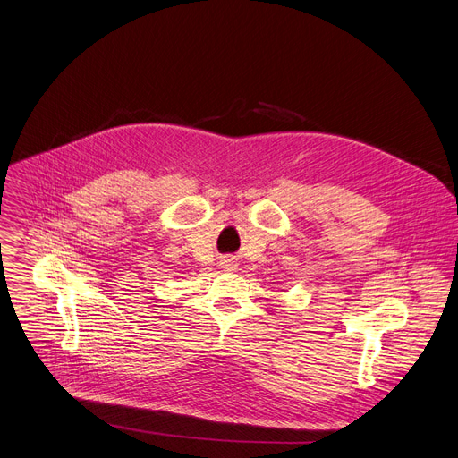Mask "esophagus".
<instances>
[{
  "mask_svg": "<svg viewBox=\"0 0 458 458\" xmlns=\"http://www.w3.org/2000/svg\"><path fill=\"white\" fill-rule=\"evenodd\" d=\"M223 267H225L226 270H232V268L235 267V263H233L232 259H225V261H223Z\"/></svg>",
  "mask_w": 458,
  "mask_h": 458,
  "instance_id": "1",
  "label": "esophagus"
}]
</instances>
